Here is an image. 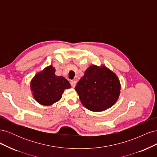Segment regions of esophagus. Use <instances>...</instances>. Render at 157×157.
I'll return each mask as SVG.
<instances>
[{
    "label": "esophagus",
    "instance_id": "obj_1",
    "mask_svg": "<svg viewBox=\"0 0 157 157\" xmlns=\"http://www.w3.org/2000/svg\"><path fill=\"white\" fill-rule=\"evenodd\" d=\"M70 83H71V86H72L73 88L75 87V86H76V81H75V80H71Z\"/></svg>",
    "mask_w": 157,
    "mask_h": 157
}]
</instances>
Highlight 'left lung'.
<instances>
[{
  "mask_svg": "<svg viewBox=\"0 0 157 157\" xmlns=\"http://www.w3.org/2000/svg\"><path fill=\"white\" fill-rule=\"evenodd\" d=\"M75 89L85 107L99 112L116 103L120 95L121 84L117 75L105 66L91 65Z\"/></svg>",
  "mask_w": 157,
  "mask_h": 157,
  "instance_id": "8db88e82",
  "label": "left lung"
}]
</instances>
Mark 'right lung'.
<instances>
[{
	"instance_id": "obj_1",
	"label": "right lung",
	"mask_w": 157,
	"mask_h": 157,
	"mask_svg": "<svg viewBox=\"0 0 157 157\" xmlns=\"http://www.w3.org/2000/svg\"><path fill=\"white\" fill-rule=\"evenodd\" d=\"M56 69L50 65L37 73L31 82V88L35 100L42 105H51L58 101L65 89L71 87L61 76L55 75Z\"/></svg>"
}]
</instances>
